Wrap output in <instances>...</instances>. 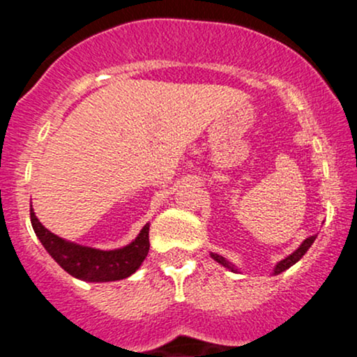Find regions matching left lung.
Instances as JSON below:
<instances>
[{
	"label": "left lung",
	"mask_w": 357,
	"mask_h": 357,
	"mask_svg": "<svg viewBox=\"0 0 357 357\" xmlns=\"http://www.w3.org/2000/svg\"><path fill=\"white\" fill-rule=\"evenodd\" d=\"M315 236L317 235H314V236H309V238H305L304 241H302L301 245H298V247L294 250L292 253H290V255H287L285 258H282L280 261H277L275 264V267H273V272H272V275H278V273H282V272H285L287 268H290L292 267V265H296L298 260H301L302 257L305 255V252L307 250L310 248V245L314 243L315 241ZM211 255V258L215 261H218V264L221 265V267H225V268H228L230 270V272H233V273H240V268L236 267L235 264H231V261H228L227 258L225 257H221V255H218V253H210Z\"/></svg>",
	"instance_id": "1"
}]
</instances>
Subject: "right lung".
Here are the masks:
<instances>
[{
  "label": "right lung",
  "mask_w": 357,
  "mask_h": 357,
  "mask_svg": "<svg viewBox=\"0 0 357 357\" xmlns=\"http://www.w3.org/2000/svg\"><path fill=\"white\" fill-rule=\"evenodd\" d=\"M31 227L50 253L67 273L84 282H116L132 275L149 253V223L129 245L114 250H100L73 243L45 228L30 204Z\"/></svg>",
  "instance_id": "add662e5"
}]
</instances>
